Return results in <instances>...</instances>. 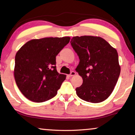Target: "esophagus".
Returning <instances> with one entry per match:
<instances>
[{"label": "esophagus", "instance_id": "obj_1", "mask_svg": "<svg viewBox=\"0 0 135 135\" xmlns=\"http://www.w3.org/2000/svg\"><path fill=\"white\" fill-rule=\"evenodd\" d=\"M76 72L71 71V73H70V74H69V75H68V76L69 77V78H70V77H72V76H74V75H76Z\"/></svg>", "mask_w": 135, "mask_h": 135}]
</instances>
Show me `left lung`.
I'll return each instance as SVG.
<instances>
[{
  "mask_svg": "<svg viewBox=\"0 0 135 135\" xmlns=\"http://www.w3.org/2000/svg\"><path fill=\"white\" fill-rule=\"evenodd\" d=\"M70 42L80 59L76 71L83 79L82 85L76 89L77 95L93 103L104 101L120 74L117 50L103 38L94 36H77Z\"/></svg>",
  "mask_w": 135,
  "mask_h": 135,
  "instance_id": "8db88e82",
  "label": "left lung"
}]
</instances>
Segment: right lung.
Segmentation results:
<instances>
[{"instance_id":"add662e5","label":"right lung","mask_w":135,"mask_h":135,"mask_svg":"<svg viewBox=\"0 0 135 135\" xmlns=\"http://www.w3.org/2000/svg\"><path fill=\"white\" fill-rule=\"evenodd\" d=\"M70 37H49L30 40L17 52L14 74L21 93L37 103L54 97L66 79L57 73L56 56Z\"/></svg>"}]
</instances>
